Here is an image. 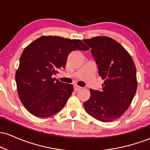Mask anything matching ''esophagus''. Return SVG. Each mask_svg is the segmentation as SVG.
I'll return each instance as SVG.
<instances>
[{
  "label": "esophagus",
  "instance_id": "esophagus-1",
  "mask_svg": "<svg viewBox=\"0 0 150 150\" xmlns=\"http://www.w3.org/2000/svg\"><path fill=\"white\" fill-rule=\"evenodd\" d=\"M81 88H82V87H80V86L76 85H74V89H75V92H77V91H79L80 89H81Z\"/></svg>",
  "mask_w": 150,
  "mask_h": 150
}]
</instances>
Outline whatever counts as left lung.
<instances>
[{
    "label": "left lung",
    "instance_id": "8db88e82",
    "mask_svg": "<svg viewBox=\"0 0 150 150\" xmlns=\"http://www.w3.org/2000/svg\"><path fill=\"white\" fill-rule=\"evenodd\" d=\"M83 42L91 49L99 76L104 80L101 90H89L84 107L96 119L112 122L123 116L135 94V64L128 51L111 38L97 37Z\"/></svg>",
    "mask_w": 150,
    "mask_h": 150
}]
</instances>
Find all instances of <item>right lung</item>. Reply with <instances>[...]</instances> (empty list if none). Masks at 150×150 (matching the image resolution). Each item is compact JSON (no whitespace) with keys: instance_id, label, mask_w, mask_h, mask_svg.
<instances>
[{"instance_id":"1","label":"right lung","mask_w":150,"mask_h":150,"mask_svg":"<svg viewBox=\"0 0 150 150\" xmlns=\"http://www.w3.org/2000/svg\"><path fill=\"white\" fill-rule=\"evenodd\" d=\"M89 48L79 39L43 36L24 49L15 75L20 101L34 116L46 118L63 109L73 85L56 80L53 75L65 68L70 52Z\"/></svg>"}]
</instances>
